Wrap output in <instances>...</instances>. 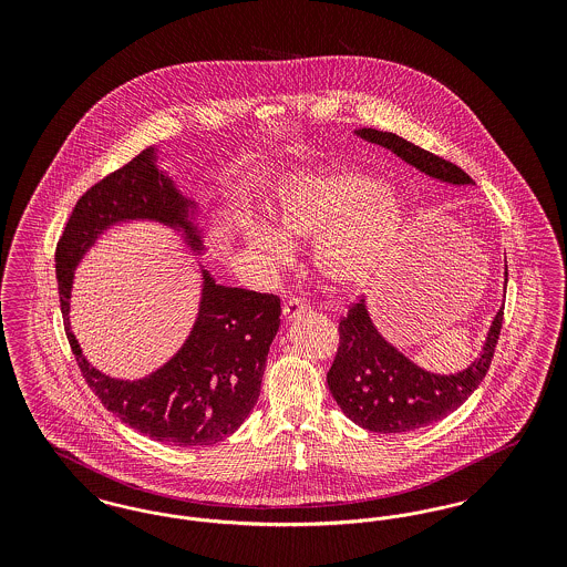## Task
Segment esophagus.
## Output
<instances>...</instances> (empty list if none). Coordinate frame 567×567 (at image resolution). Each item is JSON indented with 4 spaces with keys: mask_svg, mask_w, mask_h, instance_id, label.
<instances>
[{
    "mask_svg": "<svg viewBox=\"0 0 567 567\" xmlns=\"http://www.w3.org/2000/svg\"><path fill=\"white\" fill-rule=\"evenodd\" d=\"M306 312H308V303L303 299H299V297H289L285 301V306H282V315H285L287 321H293V319L306 315Z\"/></svg>",
    "mask_w": 567,
    "mask_h": 567,
    "instance_id": "esophagus-1",
    "label": "esophagus"
}]
</instances>
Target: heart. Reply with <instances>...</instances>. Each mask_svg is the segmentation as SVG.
<instances>
[{
  "mask_svg": "<svg viewBox=\"0 0 567 567\" xmlns=\"http://www.w3.org/2000/svg\"><path fill=\"white\" fill-rule=\"evenodd\" d=\"M404 199L377 176L324 167L287 181L278 193L276 225L289 238L312 240L315 266L338 291L368 285L405 227ZM246 246L271 264H282L289 243L266 225L244 231Z\"/></svg>",
  "mask_w": 567,
  "mask_h": 567,
  "instance_id": "1",
  "label": "heart"
}]
</instances>
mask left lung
<instances>
[{
	"label": "left lung",
	"mask_w": 567,
	"mask_h": 567,
	"mask_svg": "<svg viewBox=\"0 0 567 567\" xmlns=\"http://www.w3.org/2000/svg\"><path fill=\"white\" fill-rule=\"evenodd\" d=\"M368 142L380 144L423 174L451 185H474L457 167L400 135L359 130ZM508 276V270H506ZM508 280V278H506ZM504 321V306L486 333L481 357L457 374H432L391 347L372 323L365 299L352 303L340 319V347L327 372V384L342 412L363 430L378 433L414 432L455 412L483 382Z\"/></svg>",
	"instance_id": "left-lung-1"
}]
</instances>
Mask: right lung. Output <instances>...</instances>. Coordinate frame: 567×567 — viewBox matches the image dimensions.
<instances>
[{
	"instance_id": "add662e5",
	"label": "right lung",
	"mask_w": 567,
	"mask_h": 567,
	"mask_svg": "<svg viewBox=\"0 0 567 567\" xmlns=\"http://www.w3.org/2000/svg\"><path fill=\"white\" fill-rule=\"evenodd\" d=\"M155 159L153 146L142 151L76 202L54 250L63 324L86 384L125 425L181 449L213 446L236 432L259 400L266 359L280 324L278 296L223 287L202 270L199 315L187 342L157 372L134 382L89 365L68 317L74 268L114 223L159 220L183 229L190 248L202 250V238L189 220L195 204L157 169Z\"/></svg>"
}]
</instances>
